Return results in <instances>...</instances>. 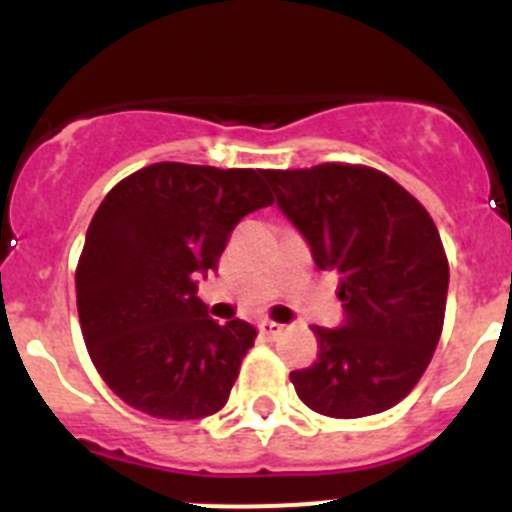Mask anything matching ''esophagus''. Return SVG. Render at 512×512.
Instances as JSON below:
<instances>
[{
	"mask_svg": "<svg viewBox=\"0 0 512 512\" xmlns=\"http://www.w3.org/2000/svg\"><path fill=\"white\" fill-rule=\"evenodd\" d=\"M285 326L283 324H275V321H260V334L267 336V339H278L283 334Z\"/></svg>",
	"mask_w": 512,
	"mask_h": 512,
	"instance_id": "esophagus-1",
	"label": "esophagus"
}]
</instances>
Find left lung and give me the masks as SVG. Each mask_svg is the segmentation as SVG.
<instances>
[{
    "label": "left lung",
    "instance_id": "obj_1",
    "mask_svg": "<svg viewBox=\"0 0 512 512\" xmlns=\"http://www.w3.org/2000/svg\"><path fill=\"white\" fill-rule=\"evenodd\" d=\"M265 178L316 267L342 275L344 321L313 326L319 357L290 372L298 398L331 418L388 411L416 388L444 326L449 262L434 219L367 165L267 170Z\"/></svg>",
    "mask_w": 512,
    "mask_h": 512
}]
</instances>
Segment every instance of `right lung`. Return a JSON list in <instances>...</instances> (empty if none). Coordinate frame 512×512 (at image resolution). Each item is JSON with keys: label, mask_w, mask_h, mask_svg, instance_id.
<instances>
[{"label": "right lung", "mask_w": 512, "mask_h": 512, "mask_svg": "<svg viewBox=\"0 0 512 512\" xmlns=\"http://www.w3.org/2000/svg\"><path fill=\"white\" fill-rule=\"evenodd\" d=\"M265 173L155 163L96 209L76 267L78 319L99 375L137 411L196 421L227 403L257 331L216 324L199 280L232 229L273 204Z\"/></svg>", "instance_id": "right-lung-1"}]
</instances>
